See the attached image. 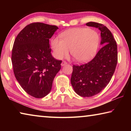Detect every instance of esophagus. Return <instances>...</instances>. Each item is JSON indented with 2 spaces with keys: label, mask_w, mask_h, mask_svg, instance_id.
<instances>
[{
  "label": "esophagus",
  "mask_w": 131,
  "mask_h": 131,
  "mask_svg": "<svg viewBox=\"0 0 131 131\" xmlns=\"http://www.w3.org/2000/svg\"><path fill=\"white\" fill-rule=\"evenodd\" d=\"M66 64H67V62H66L62 61V63H61V66H65V65H66Z\"/></svg>",
  "instance_id": "obj_1"
}]
</instances>
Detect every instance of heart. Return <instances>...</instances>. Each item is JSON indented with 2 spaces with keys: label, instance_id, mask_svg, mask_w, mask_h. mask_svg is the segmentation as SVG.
<instances>
[{
  "label": "heart",
  "instance_id": "1",
  "mask_svg": "<svg viewBox=\"0 0 131 131\" xmlns=\"http://www.w3.org/2000/svg\"><path fill=\"white\" fill-rule=\"evenodd\" d=\"M100 37L95 30L87 28L71 29L63 32L60 39L56 37L51 42L54 57L62 59L70 54L80 62H86L96 54L98 48Z\"/></svg>",
  "mask_w": 131,
  "mask_h": 131
}]
</instances>
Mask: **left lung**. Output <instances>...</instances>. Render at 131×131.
<instances>
[{
    "label": "left lung",
    "mask_w": 131,
    "mask_h": 131,
    "mask_svg": "<svg viewBox=\"0 0 131 131\" xmlns=\"http://www.w3.org/2000/svg\"><path fill=\"white\" fill-rule=\"evenodd\" d=\"M86 25L101 30L102 47L88 63L73 66L70 81L77 94L91 97L101 92L112 79L117 63V46L112 32L103 24L90 22Z\"/></svg>",
    "instance_id": "8db88e82"
}]
</instances>
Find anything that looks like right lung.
<instances>
[{
    "mask_svg": "<svg viewBox=\"0 0 131 131\" xmlns=\"http://www.w3.org/2000/svg\"><path fill=\"white\" fill-rule=\"evenodd\" d=\"M57 26L35 23L26 26L15 39L12 61L15 77L26 92L36 98L46 96L61 69L62 61L52 56L49 39Z\"/></svg>",
    "mask_w": 131,
    "mask_h": 131,
    "instance_id": "right-lung-1",
    "label": "right lung"
}]
</instances>
